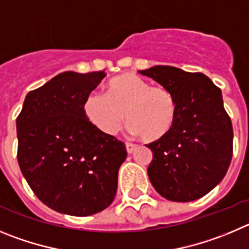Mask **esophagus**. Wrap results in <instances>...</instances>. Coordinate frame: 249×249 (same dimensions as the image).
Here are the masks:
<instances>
[{
    "mask_svg": "<svg viewBox=\"0 0 249 249\" xmlns=\"http://www.w3.org/2000/svg\"><path fill=\"white\" fill-rule=\"evenodd\" d=\"M125 146H126V151L129 152V154H131V152H133L134 150L138 147V145L133 144V142H126V144H125Z\"/></svg>",
    "mask_w": 249,
    "mask_h": 249,
    "instance_id": "1",
    "label": "esophagus"
}]
</instances>
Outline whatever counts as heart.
I'll list each match as a JSON object with an SVG mask.
<instances>
[{
  "label": "heart",
  "instance_id": "heart-1",
  "mask_svg": "<svg viewBox=\"0 0 249 249\" xmlns=\"http://www.w3.org/2000/svg\"><path fill=\"white\" fill-rule=\"evenodd\" d=\"M87 119L107 135H116L126 120L131 134L145 141L165 138L174 127L178 103L165 87L150 83L133 73H124L109 80L107 95L91 93L84 100Z\"/></svg>",
  "mask_w": 249,
  "mask_h": 249
}]
</instances>
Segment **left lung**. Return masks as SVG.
I'll return each mask as SVG.
<instances>
[{"label":"left lung","instance_id":"1","mask_svg":"<svg viewBox=\"0 0 249 249\" xmlns=\"http://www.w3.org/2000/svg\"><path fill=\"white\" fill-rule=\"evenodd\" d=\"M139 73L169 89L178 103L171 131L146 145L152 151L150 181L170 201L201 198L222 181L233 154V129L221 89L202 73L170 66Z\"/></svg>","mask_w":249,"mask_h":249}]
</instances>
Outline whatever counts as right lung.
Listing matches in <instances>:
<instances>
[{"label": "right lung", "mask_w": 249, "mask_h": 249, "mask_svg": "<svg viewBox=\"0 0 249 249\" xmlns=\"http://www.w3.org/2000/svg\"><path fill=\"white\" fill-rule=\"evenodd\" d=\"M104 71H64L27 94L17 116V160L36 196L71 216H90L113 202L126 159L123 141L102 133L83 111Z\"/></svg>", "instance_id": "1"}]
</instances>
